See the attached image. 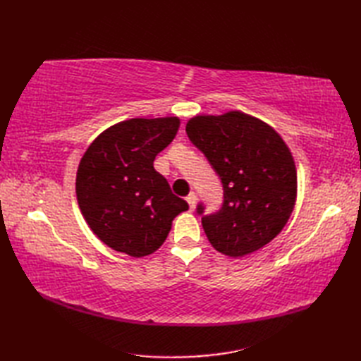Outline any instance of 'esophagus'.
Masks as SVG:
<instances>
[{
  "mask_svg": "<svg viewBox=\"0 0 361 361\" xmlns=\"http://www.w3.org/2000/svg\"><path fill=\"white\" fill-rule=\"evenodd\" d=\"M186 202L189 203L190 209H194V208H195V203H197V195H195V192H190V194L186 197Z\"/></svg>",
  "mask_w": 361,
  "mask_h": 361,
  "instance_id": "34e87169",
  "label": "esophagus"
}]
</instances>
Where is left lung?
Here are the masks:
<instances>
[{"label": "left lung", "instance_id": "left-lung-1", "mask_svg": "<svg viewBox=\"0 0 361 361\" xmlns=\"http://www.w3.org/2000/svg\"><path fill=\"white\" fill-rule=\"evenodd\" d=\"M186 133L224 185V204L203 216L206 237L219 252L243 257L270 243L295 208L298 176L291 152L267 122L242 111L202 114Z\"/></svg>", "mask_w": 361, "mask_h": 361}]
</instances>
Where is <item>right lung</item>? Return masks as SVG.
Segmentation results:
<instances>
[{
  "label": "right lung",
  "instance_id": "obj_1",
  "mask_svg": "<svg viewBox=\"0 0 361 361\" xmlns=\"http://www.w3.org/2000/svg\"><path fill=\"white\" fill-rule=\"evenodd\" d=\"M178 128L176 116L122 121L83 153L75 175L78 203L106 247L132 257L149 256L164 243L172 220L189 209L153 167Z\"/></svg>",
  "mask_w": 361,
  "mask_h": 361
}]
</instances>
